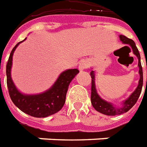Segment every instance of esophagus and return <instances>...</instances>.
Returning <instances> with one entry per match:
<instances>
[{"mask_svg":"<svg viewBox=\"0 0 147 147\" xmlns=\"http://www.w3.org/2000/svg\"><path fill=\"white\" fill-rule=\"evenodd\" d=\"M88 67V62L87 61H82L80 62L78 65V69L80 71H83L84 69H87Z\"/></svg>","mask_w":147,"mask_h":147,"instance_id":"34e87169","label":"esophagus"}]
</instances>
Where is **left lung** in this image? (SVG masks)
Wrapping results in <instances>:
<instances>
[{
    "instance_id": "8db88e82",
    "label": "left lung",
    "mask_w": 147,
    "mask_h": 147,
    "mask_svg": "<svg viewBox=\"0 0 147 147\" xmlns=\"http://www.w3.org/2000/svg\"><path fill=\"white\" fill-rule=\"evenodd\" d=\"M119 38H120V41L123 43L128 44V45L131 46L134 55L138 58V66L139 68L138 74H139V76H140V78H139V81H138V86H137V88H135V91L129 96L128 98H127L122 102L121 106H116V105H113L112 103L105 100L104 99H102L98 95L95 85V71L92 70L90 72V75H91V78H92V87H91V88H92L91 89V103H92V105L97 112L107 115H121V114H123L125 112H128L138 100V97L140 96V93H141V91H142V83H143L142 68V65H141V61H140V55H139L138 48L135 46V42L131 38H127L126 36L123 35H119Z\"/></svg>"
}]
</instances>
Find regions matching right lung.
I'll return each mask as SVG.
<instances>
[{
  "label": "right lung",
  "instance_id": "right-lung-1",
  "mask_svg": "<svg viewBox=\"0 0 147 147\" xmlns=\"http://www.w3.org/2000/svg\"><path fill=\"white\" fill-rule=\"evenodd\" d=\"M25 39L24 38L23 41L18 42L13 47L6 65L7 85L9 96L13 104L23 112L33 117L44 118L55 114L62 109L65 102V96L69 85L78 74L79 70L78 69H69L61 73L54 85L45 92L38 94L23 93L16 87L12 81L11 69L14 51L19 44Z\"/></svg>",
  "mask_w": 147,
  "mask_h": 147
}]
</instances>
